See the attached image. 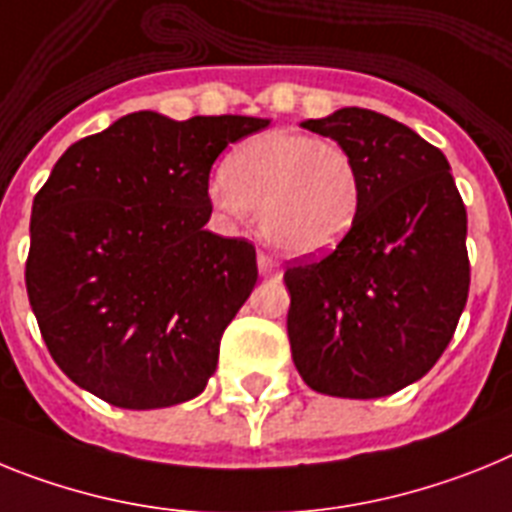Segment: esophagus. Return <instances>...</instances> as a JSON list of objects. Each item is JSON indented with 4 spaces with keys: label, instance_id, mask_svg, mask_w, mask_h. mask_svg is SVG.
<instances>
[{
    "label": "esophagus",
    "instance_id": "34e87169",
    "mask_svg": "<svg viewBox=\"0 0 512 512\" xmlns=\"http://www.w3.org/2000/svg\"><path fill=\"white\" fill-rule=\"evenodd\" d=\"M257 268H260L262 278H281V262L275 260L268 252H257Z\"/></svg>",
    "mask_w": 512,
    "mask_h": 512
}]
</instances>
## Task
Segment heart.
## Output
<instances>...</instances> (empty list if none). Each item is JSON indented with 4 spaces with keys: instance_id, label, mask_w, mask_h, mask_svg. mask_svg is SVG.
<instances>
[{
    "instance_id": "heart-1",
    "label": "heart",
    "mask_w": 512,
    "mask_h": 512,
    "mask_svg": "<svg viewBox=\"0 0 512 512\" xmlns=\"http://www.w3.org/2000/svg\"><path fill=\"white\" fill-rule=\"evenodd\" d=\"M363 182L348 149L309 133L268 131L244 141L211 182L229 216L257 213L268 242L291 255L335 250L361 211Z\"/></svg>"
}]
</instances>
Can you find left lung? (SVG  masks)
Here are the masks:
<instances>
[{
	"mask_svg": "<svg viewBox=\"0 0 512 512\" xmlns=\"http://www.w3.org/2000/svg\"><path fill=\"white\" fill-rule=\"evenodd\" d=\"M301 128L348 149L363 198L330 255L283 275L293 363L319 394L389 397L435 366L466 306L464 201L443 151L404 123L342 108Z\"/></svg>",
	"mask_w": 512,
	"mask_h": 512,
	"instance_id": "obj_1",
	"label": "left lung"
}]
</instances>
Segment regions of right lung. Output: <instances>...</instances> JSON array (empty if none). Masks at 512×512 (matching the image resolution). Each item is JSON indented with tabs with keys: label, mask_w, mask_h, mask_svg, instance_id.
Instances as JSON below:
<instances>
[{
	"label": "right lung",
	"mask_w": 512,
	"mask_h": 512,
	"mask_svg": "<svg viewBox=\"0 0 512 512\" xmlns=\"http://www.w3.org/2000/svg\"><path fill=\"white\" fill-rule=\"evenodd\" d=\"M270 121L151 110L71 144L33 201L25 286L56 366L123 410L206 389L257 283L255 244L206 231L221 151Z\"/></svg>",
	"instance_id": "right-lung-1"
}]
</instances>
